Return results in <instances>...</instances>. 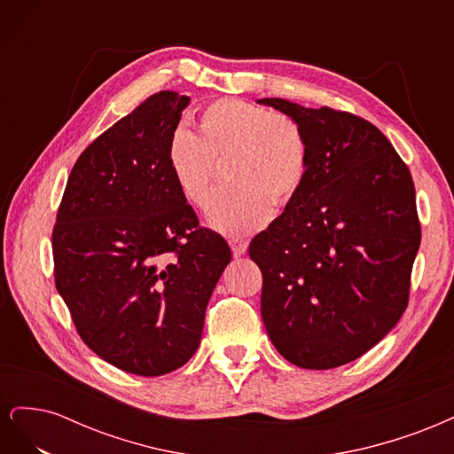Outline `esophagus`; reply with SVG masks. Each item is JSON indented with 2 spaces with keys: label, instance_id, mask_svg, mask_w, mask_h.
Masks as SVG:
<instances>
[{
  "label": "esophagus",
  "instance_id": "obj_1",
  "mask_svg": "<svg viewBox=\"0 0 454 454\" xmlns=\"http://www.w3.org/2000/svg\"><path fill=\"white\" fill-rule=\"evenodd\" d=\"M229 246H231V250H232V255L240 257V255L246 254V250H248V240H244V239H231V240H229Z\"/></svg>",
  "mask_w": 454,
  "mask_h": 454
}]
</instances>
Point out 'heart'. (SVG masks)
<instances>
[{
  "mask_svg": "<svg viewBox=\"0 0 454 454\" xmlns=\"http://www.w3.org/2000/svg\"><path fill=\"white\" fill-rule=\"evenodd\" d=\"M227 187L212 197L206 219L223 235L259 231L274 208L303 189L310 144L290 115L239 98H217L199 114V134L177 125L167 142V164L177 191L193 206L208 200L215 159H225Z\"/></svg>",
  "mask_w": 454,
  "mask_h": 454,
  "instance_id": "obj_1",
  "label": "heart"
}]
</instances>
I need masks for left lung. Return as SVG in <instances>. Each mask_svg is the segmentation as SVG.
Listing matches in <instances>:
<instances>
[{
    "label": "left lung",
    "mask_w": 454,
    "mask_h": 454,
    "mask_svg": "<svg viewBox=\"0 0 454 454\" xmlns=\"http://www.w3.org/2000/svg\"><path fill=\"white\" fill-rule=\"evenodd\" d=\"M307 130L303 189L250 244L272 345L305 369L360 358L402 318L420 246L407 164L369 121L263 98Z\"/></svg>",
    "instance_id": "left-lung-1"
}]
</instances>
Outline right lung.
<instances>
[{
    "label": "right lung",
    "instance_id": "right-lung-1",
    "mask_svg": "<svg viewBox=\"0 0 454 454\" xmlns=\"http://www.w3.org/2000/svg\"><path fill=\"white\" fill-rule=\"evenodd\" d=\"M189 96L160 90L75 160L52 229L54 286L85 345L127 373L159 377L199 348L231 261L177 191L167 142Z\"/></svg>",
    "mask_w": 454,
    "mask_h": 454
}]
</instances>
